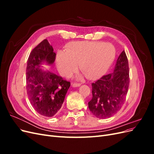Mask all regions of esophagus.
Returning a JSON list of instances; mask_svg holds the SVG:
<instances>
[{
	"label": "esophagus",
	"mask_w": 154,
	"mask_h": 154,
	"mask_svg": "<svg viewBox=\"0 0 154 154\" xmlns=\"http://www.w3.org/2000/svg\"><path fill=\"white\" fill-rule=\"evenodd\" d=\"M80 85H81L80 83H72V87H80Z\"/></svg>",
	"instance_id": "1"
}]
</instances>
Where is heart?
I'll return each mask as SVG.
<instances>
[{
    "mask_svg": "<svg viewBox=\"0 0 154 154\" xmlns=\"http://www.w3.org/2000/svg\"><path fill=\"white\" fill-rule=\"evenodd\" d=\"M116 56L115 48L103 42L80 41L70 43L66 51L59 50L56 63L59 73L69 77L80 68L89 80L102 76L109 68Z\"/></svg>",
    "mask_w": 154,
    "mask_h": 154,
    "instance_id": "1",
    "label": "heart"
}]
</instances>
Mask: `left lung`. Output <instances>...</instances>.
I'll return each mask as SVG.
<instances>
[{
    "label": "left lung",
    "instance_id": "obj_1",
    "mask_svg": "<svg viewBox=\"0 0 154 154\" xmlns=\"http://www.w3.org/2000/svg\"><path fill=\"white\" fill-rule=\"evenodd\" d=\"M129 86V68L125 51L116 61L114 72L92 83V100L88 105L96 118L105 119L112 116L122 108Z\"/></svg>",
    "mask_w": 154,
    "mask_h": 154
}]
</instances>
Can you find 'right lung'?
Wrapping results in <instances>:
<instances>
[{
	"mask_svg": "<svg viewBox=\"0 0 154 154\" xmlns=\"http://www.w3.org/2000/svg\"><path fill=\"white\" fill-rule=\"evenodd\" d=\"M47 39L31 52L26 67V89L31 105L40 115L53 117L63 103L70 82L42 68V64L53 65L56 53Z\"/></svg>",
	"mask_w": 154,
	"mask_h": 154,
	"instance_id": "right-lung-1",
	"label": "right lung"
}]
</instances>
